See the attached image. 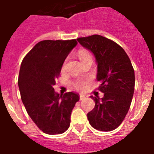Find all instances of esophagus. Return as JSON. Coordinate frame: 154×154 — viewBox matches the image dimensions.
<instances>
[{
    "label": "esophagus",
    "mask_w": 154,
    "mask_h": 154,
    "mask_svg": "<svg viewBox=\"0 0 154 154\" xmlns=\"http://www.w3.org/2000/svg\"><path fill=\"white\" fill-rule=\"evenodd\" d=\"M86 97H87V96H85V95H80L79 99H80V100H83V99H85Z\"/></svg>",
    "instance_id": "34e87169"
}]
</instances>
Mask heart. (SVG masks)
<instances>
[{
	"label": "heart",
	"instance_id": "obj_1",
	"mask_svg": "<svg viewBox=\"0 0 154 154\" xmlns=\"http://www.w3.org/2000/svg\"><path fill=\"white\" fill-rule=\"evenodd\" d=\"M79 58L81 61H82L83 59L87 58H92L89 52H87L86 51H84V50H82L79 52ZM87 82L86 81H82V80H78V81L74 82L72 83V86L74 87V89H75L76 90L82 91L84 90L86 87Z\"/></svg>",
	"mask_w": 154,
	"mask_h": 154
}]
</instances>
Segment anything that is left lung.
Wrapping results in <instances>:
<instances>
[{
  "instance_id": "8db88e82",
  "label": "left lung",
  "mask_w": 154,
  "mask_h": 154,
  "mask_svg": "<svg viewBox=\"0 0 154 154\" xmlns=\"http://www.w3.org/2000/svg\"><path fill=\"white\" fill-rule=\"evenodd\" d=\"M82 46L89 50L97 63L99 89L104 96H90L95 107L88 112L91 126L100 131L118 127L130 107L135 86V74L130 58L123 48L101 35L79 38Z\"/></svg>"
}]
</instances>
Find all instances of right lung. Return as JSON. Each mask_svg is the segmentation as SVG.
Masks as SVG:
<instances>
[{
    "instance_id": "right-lung-1",
    "label": "right lung",
    "mask_w": 154,
    "mask_h": 154,
    "mask_svg": "<svg viewBox=\"0 0 154 154\" xmlns=\"http://www.w3.org/2000/svg\"><path fill=\"white\" fill-rule=\"evenodd\" d=\"M72 40H45L38 42L24 57L18 76V87L27 112L42 132L61 134L69 129L71 113L78 94L55 92V79L73 48Z\"/></svg>"
}]
</instances>
